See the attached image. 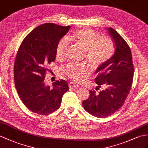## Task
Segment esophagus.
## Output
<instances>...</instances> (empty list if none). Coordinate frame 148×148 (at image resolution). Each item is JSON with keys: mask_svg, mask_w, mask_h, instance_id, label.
Wrapping results in <instances>:
<instances>
[{"mask_svg": "<svg viewBox=\"0 0 148 148\" xmlns=\"http://www.w3.org/2000/svg\"><path fill=\"white\" fill-rule=\"evenodd\" d=\"M69 87L73 88H77L78 87V85L75 84V83H73V82H70L69 84Z\"/></svg>", "mask_w": 148, "mask_h": 148, "instance_id": "obj_1", "label": "esophagus"}]
</instances>
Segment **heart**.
Returning a JSON list of instances; mask_svg holds the SVG:
<instances>
[{
	"label": "heart",
	"mask_w": 148,
	"mask_h": 148,
	"mask_svg": "<svg viewBox=\"0 0 148 148\" xmlns=\"http://www.w3.org/2000/svg\"><path fill=\"white\" fill-rule=\"evenodd\" d=\"M69 42L82 49L90 64L97 67L106 63L112 56L114 46L112 39L102 38L97 32L90 29H80L62 38L56 45L55 53L60 61L65 60L68 53ZM63 72L72 80H82L87 70L82 64L71 63L63 68Z\"/></svg>",
	"instance_id": "b5f03b06"
}]
</instances>
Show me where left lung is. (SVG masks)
<instances>
[{
  "instance_id": "left-lung-1",
  "label": "left lung",
  "mask_w": 148,
  "mask_h": 148,
  "mask_svg": "<svg viewBox=\"0 0 148 148\" xmlns=\"http://www.w3.org/2000/svg\"><path fill=\"white\" fill-rule=\"evenodd\" d=\"M116 50L112 56L97 68L95 79L99 87L106 89L99 93L90 90L88 98L82 102L84 109L92 116L103 118L113 114L120 109L131 88L134 66L131 49L127 43L114 29L108 27Z\"/></svg>"
}]
</instances>
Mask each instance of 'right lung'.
I'll return each instance as SVG.
<instances>
[{
  "instance_id": "obj_1",
  "label": "right lung",
  "mask_w": 148,
  "mask_h": 148,
  "mask_svg": "<svg viewBox=\"0 0 148 148\" xmlns=\"http://www.w3.org/2000/svg\"><path fill=\"white\" fill-rule=\"evenodd\" d=\"M70 26L46 23L36 27L24 38L14 66L17 92L27 109L40 115L59 109L64 93L69 90L63 80L54 82L52 88L45 84L48 66L55 60V49Z\"/></svg>"
}]
</instances>
